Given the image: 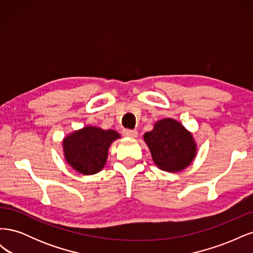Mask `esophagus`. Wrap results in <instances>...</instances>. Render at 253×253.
I'll return each mask as SVG.
<instances>
[{
  "instance_id": "esophagus-1",
  "label": "esophagus",
  "mask_w": 253,
  "mask_h": 253,
  "mask_svg": "<svg viewBox=\"0 0 253 253\" xmlns=\"http://www.w3.org/2000/svg\"><path fill=\"white\" fill-rule=\"evenodd\" d=\"M122 134H124V136L126 137H131V138H135V137H137V135H138V132L136 131V129H128V128H126L122 131Z\"/></svg>"
}]
</instances>
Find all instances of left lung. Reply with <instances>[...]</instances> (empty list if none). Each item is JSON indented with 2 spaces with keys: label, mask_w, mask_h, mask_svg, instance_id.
I'll use <instances>...</instances> for the list:
<instances>
[{
  "label": "left lung",
  "mask_w": 253,
  "mask_h": 253,
  "mask_svg": "<svg viewBox=\"0 0 253 253\" xmlns=\"http://www.w3.org/2000/svg\"><path fill=\"white\" fill-rule=\"evenodd\" d=\"M154 163L162 170L177 172L191 164L195 156L192 136L174 119L158 121L153 131L144 134Z\"/></svg>",
  "instance_id": "8db88e82"
}]
</instances>
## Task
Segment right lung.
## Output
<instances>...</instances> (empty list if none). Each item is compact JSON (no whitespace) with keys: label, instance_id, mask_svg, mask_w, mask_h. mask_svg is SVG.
Segmentation results:
<instances>
[{"label":"right lung","instance_id":"right-lung-1","mask_svg":"<svg viewBox=\"0 0 253 253\" xmlns=\"http://www.w3.org/2000/svg\"><path fill=\"white\" fill-rule=\"evenodd\" d=\"M120 135L109 129L86 126L70 135L63 141L67 163L83 174H95L105 165L110 144Z\"/></svg>","mask_w":253,"mask_h":253}]
</instances>
